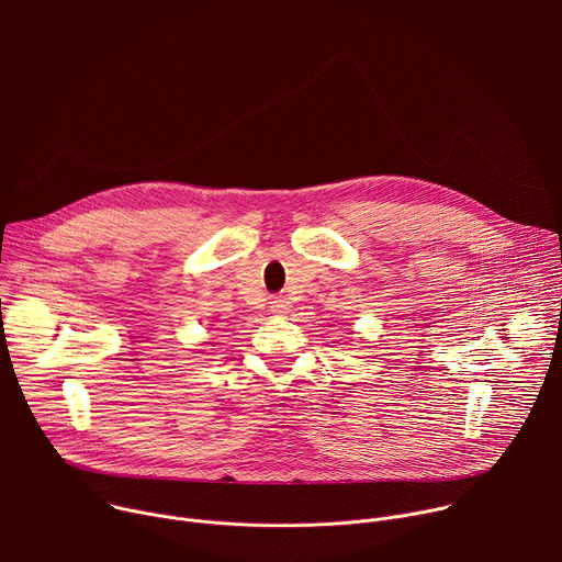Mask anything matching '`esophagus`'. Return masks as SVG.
Masks as SVG:
<instances>
[{
    "mask_svg": "<svg viewBox=\"0 0 562 562\" xmlns=\"http://www.w3.org/2000/svg\"><path fill=\"white\" fill-rule=\"evenodd\" d=\"M291 311V302L286 300V297H273L271 300V313H276V315H286Z\"/></svg>",
    "mask_w": 562,
    "mask_h": 562,
    "instance_id": "obj_1",
    "label": "esophagus"
}]
</instances>
